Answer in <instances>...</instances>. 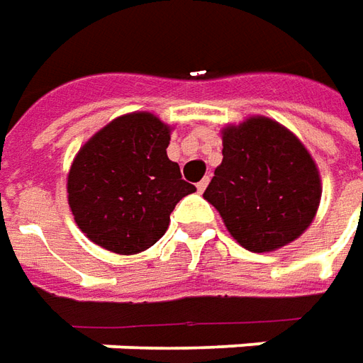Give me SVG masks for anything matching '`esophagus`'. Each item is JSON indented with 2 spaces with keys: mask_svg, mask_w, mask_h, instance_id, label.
<instances>
[{
  "mask_svg": "<svg viewBox=\"0 0 363 363\" xmlns=\"http://www.w3.org/2000/svg\"><path fill=\"white\" fill-rule=\"evenodd\" d=\"M207 184H209V177H203V179L197 184V191H199V194H203V191H206Z\"/></svg>",
  "mask_w": 363,
  "mask_h": 363,
  "instance_id": "obj_1",
  "label": "esophagus"
}]
</instances>
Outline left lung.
Wrapping results in <instances>:
<instances>
[{
    "label": "left lung",
    "mask_w": 363,
    "mask_h": 363,
    "mask_svg": "<svg viewBox=\"0 0 363 363\" xmlns=\"http://www.w3.org/2000/svg\"><path fill=\"white\" fill-rule=\"evenodd\" d=\"M320 194L306 148L281 124L259 116L225 128L223 162L203 197L245 249L264 253L312 223Z\"/></svg>",
    "instance_id": "left-lung-1"
}]
</instances>
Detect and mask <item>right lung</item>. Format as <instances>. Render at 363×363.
<instances>
[{"instance_id":"add662e5","label":"right lung","mask_w":363,"mask_h":363,"mask_svg":"<svg viewBox=\"0 0 363 363\" xmlns=\"http://www.w3.org/2000/svg\"><path fill=\"white\" fill-rule=\"evenodd\" d=\"M169 128L148 112L112 120L77 154L69 206L82 233L112 253H140L166 233L169 213L196 186L166 154Z\"/></svg>"}]
</instances>
